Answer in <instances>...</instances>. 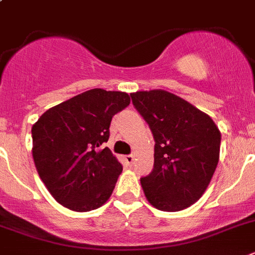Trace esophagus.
I'll list each match as a JSON object with an SVG mask.
<instances>
[{"instance_id":"obj_1","label":"esophagus","mask_w":255,"mask_h":255,"mask_svg":"<svg viewBox=\"0 0 255 255\" xmlns=\"http://www.w3.org/2000/svg\"><path fill=\"white\" fill-rule=\"evenodd\" d=\"M125 158H126V162H127L129 166L132 165L133 161H134V156H133V154H127V156H126Z\"/></svg>"}]
</instances>
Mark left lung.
<instances>
[{
  "instance_id": "1",
  "label": "left lung",
  "mask_w": 255,
  "mask_h": 255,
  "mask_svg": "<svg viewBox=\"0 0 255 255\" xmlns=\"http://www.w3.org/2000/svg\"><path fill=\"white\" fill-rule=\"evenodd\" d=\"M130 97L156 142L153 170L141 178L144 196L161 211L184 210L210 184L220 154V130L208 114L170 92L154 89Z\"/></svg>"
}]
</instances>
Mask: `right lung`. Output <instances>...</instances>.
Here are the masks:
<instances>
[{
  "label": "right lung",
  "instance_id": "obj_1",
  "mask_svg": "<svg viewBox=\"0 0 255 255\" xmlns=\"http://www.w3.org/2000/svg\"><path fill=\"white\" fill-rule=\"evenodd\" d=\"M125 92L87 90L47 109L32 126V157L51 196L73 211L101 208L122 165L108 147L114 114L129 106Z\"/></svg>",
  "mask_w": 255,
  "mask_h": 255
}]
</instances>
